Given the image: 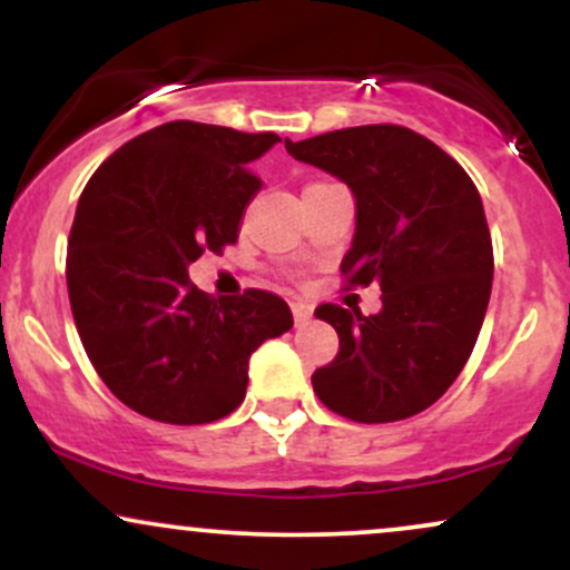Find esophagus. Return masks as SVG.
Instances as JSON below:
<instances>
[{"label":"esophagus","instance_id":"1","mask_svg":"<svg viewBox=\"0 0 570 570\" xmlns=\"http://www.w3.org/2000/svg\"><path fill=\"white\" fill-rule=\"evenodd\" d=\"M292 313H294V322L297 324H305L307 318H311V305H305V303H292Z\"/></svg>","mask_w":570,"mask_h":570}]
</instances>
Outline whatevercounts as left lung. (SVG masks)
Returning a JSON list of instances; mask_svg holds the SVG:
<instances>
[{
  "instance_id": "1",
  "label": "left lung",
  "mask_w": 570,
  "mask_h": 570,
  "mask_svg": "<svg viewBox=\"0 0 570 570\" xmlns=\"http://www.w3.org/2000/svg\"><path fill=\"white\" fill-rule=\"evenodd\" d=\"M294 160L345 181L356 233L340 271L381 284L375 316L318 305L335 326V362L313 372V391L337 415L391 423L417 415L461 375L485 322L493 244L474 181L444 149L402 126L330 130L286 139Z\"/></svg>"
}]
</instances>
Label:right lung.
<instances>
[{"label":"right lung","instance_id":"obj_1","mask_svg":"<svg viewBox=\"0 0 570 570\" xmlns=\"http://www.w3.org/2000/svg\"><path fill=\"white\" fill-rule=\"evenodd\" d=\"M276 134L174 120L122 144L77 203L67 286L77 332L107 389L144 417L212 423L244 402L248 358L292 330L278 294L212 297L187 267L235 244L263 181L248 163Z\"/></svg>","mask_w":570,"mask_h":570}]
</instances>
